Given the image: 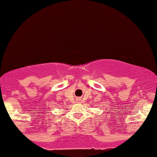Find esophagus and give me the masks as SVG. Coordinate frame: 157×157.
Wrapping results in <instances>:
<instances>
[{
  "label": "esophagus",
  "instance_id": "esophagus-1",
  "mask_svg": "<svg viewBox=\"0 0 157 157\" xmlns=\"http://www.w3.org/2000/svg\"><path fill=\"white\" fill-rule=\"evenodd\" d=\"M77 101L78 102H81V100H80V99H77Z\"/></svg>",
  "mask_w": 157,
  "mask_h": 157
}]
</instances>
